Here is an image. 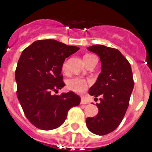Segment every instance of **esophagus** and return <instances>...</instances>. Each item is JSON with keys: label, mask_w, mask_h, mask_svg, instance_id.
<instances>
[{"label": "esophagus", "mask_w": 152, "mask_h": 152, "mask_svg": "<svg viewBox=\"0 0 152 152\" xmlns=\"http://www.w3.org/2000/svg\"><path fill=\"white\" fill-rule=\"evenodd\" d=\"M87 104V102H86L85 99L82 98V99H81V104Z\"/></svg>", "instance_id": "1"}]
</instances>
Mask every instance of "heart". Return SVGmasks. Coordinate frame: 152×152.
<instances>
[{"label":"heart","mask_w":152,"mask_h":152,"mask_svg":"<svg viewBox=\"0 0 152 152\" xmlns=\"http://www.w3.org/2000/svg\"><path fill=\"white\" fill-rule=\"evenodd\" d=\"M90 56H92V55H85L84 56V61L86 60ZM62 70L64 71H66L67 70V61H65L62 65ZM67 87L73 91L76 92V93H82L87 90L88 82H87L84 79H80V78L73 77L67 80Z\"/></svg>","instance_id":"heart-1"}]
</instances>
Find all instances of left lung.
Returning a JSON list of instances; mask_svg holds the SVG:
<instances>
[{"mask_svg":"<svg viewBox=\"0 0 152 152\" xmlns=\"http://www.w3.org/2000/svg\"><path fill=\"white\" fill-rule=\"evenodd\" d=\"M100 58L101 73L89 94L95 99L100 96L101 102L96 103L99 113L88 117L86 124L91 132L104 135L114 131L123 120L134 88L132 71L129 62L118 49L102 45L87 47Z\"/></svg>","mask_w":152,"mask_h":152,"instance_id":"left-lung-1","label":"left lung"}]
</instances>
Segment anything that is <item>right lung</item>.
Here are the masks:
<instances>
[{"instance_id": "obj_1", "label": "right lung", "mask_w": 152, "mask_h": 152, "mask_svg": "<svg viewBox=\"0 0 152 152\" xmlns=\"http://www.w3.org/2000/svg\"><path fill=\"white\" fill-rule=\"evenodd\" d=\"M79 49L45 39L35 41L21 53L15 70L17 96L26 118L38 129L58 128L65 122L68 110L80 104L81 98L73 91L52 93L65 85L62 65Z\"/></svg>"}]
</instances>
